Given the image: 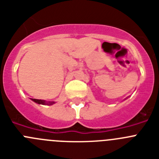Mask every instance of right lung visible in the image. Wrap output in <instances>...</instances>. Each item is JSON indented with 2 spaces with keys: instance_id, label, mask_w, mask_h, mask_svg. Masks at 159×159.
Wrapping results in <instances>:
<instances>
[{
  "instance_id": "obj_1",
  "label": "right lung",
  "mask_w": 159,
  "mask_h": 159,
  "mask_svg": "<svg viewBox=\"0 0 159 159\" xmlns=\"http://www.w3.org/2000/svg\"><path fill=\"white\" fill-rule=\"evenodd\" d=\"M32 101H34L35 102L38 103V104H47V105H52L54 103V102H47L45 100H42V99H32Z\"/></svg>"
}]
</instances>
